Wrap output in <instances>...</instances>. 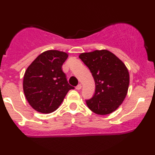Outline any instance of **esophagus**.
I'll return each mask as SVG.
<instances>
[{
	"label": "esophagus",
	"mask_w": 155,
	"mask_h": 155,
	"mask_svg": "<svg viewBox=\"0 0 155 155\" xmlns=\"http://www.w3.org/2000/svg\"><path fill=\"white\" fill-rule=\"evenodd\" d=\"M76 90H81V84H78L77 86L76 87Z\"/></svg>",
	"instance_id": "1"
}]
</instances>
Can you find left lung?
<instances>
[{
  "instance_id": "8db88e82",
  "label": "left lung",
  "mask_w": 155,
  "mask_h": 155,
  "mask_svg": "<svg viewBox=\"0 0 155 155\" xmlns=\"http://www.w3.org/2000/svg\"><path fill=\"white\" fill-rule=\"evenodd\" d=\"M79 57L89 68L95 82L93 97L86 101L89 108L99 115L116 111L128 90L130 75L126 65L106 49L81 53Z\"/></svg>"
}]
</instances>
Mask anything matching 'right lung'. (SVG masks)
Masks as SVG:
<instances>
[{"label":"right lung","instance_id":"right-lung-1","mask_svg":"<svg viewBox=\"0 0 155 155\" xmlns=\"http://www.w3.org/2000/svg\"><path fill=\"white\" fill-rule=\"evenodd\" d=\"M68 54L48 50L39 54L28 67L23 78V91L35 111L49 114L57 110L68 92L74 87L67 81L62 70Z\"/></svg>","mask_w":155,"mask_h":155}]
</instances>
